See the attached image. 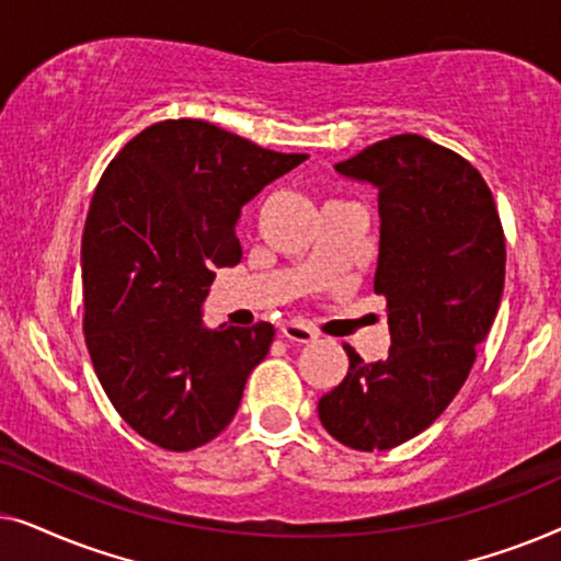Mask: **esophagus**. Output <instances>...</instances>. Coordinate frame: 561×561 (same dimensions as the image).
<instances>
[{
	"label": "esophagus",
	"instance_id": "34e87169",
	"mask_svg": "<svg viewBox=\"0 0 561 561\" xmlns=\"http://www.w3.org/2000/svg\"><path fill=\"white\" fill-rule=\"evenodd\" d=\"M280 332L288 342H298V344H311V342H317V336H319L317 329L304 324V321H286V324L280 327Z\"/></svg>",
	"mask_w": 561,
	"mask_h": 561
}]
</instances>
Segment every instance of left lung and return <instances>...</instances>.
<instances>
[{"instance_id":"left-lung-1","label":"left lung","mask_w":561,"mask_h":561,"mask_svg":"<svg viewBox=\"0 0 561 561\" xmlns=\"http://www.w3.org/2000/svg\"><path fill=\"white\" fill-rule=\"evenodd\" d=\"M378 186L380 255L390 352L350 370L321 396L319 419L344 447L386 451L442 416L493 327L505 280V237L478 168L421 135L367 145L334 165Z\"/></svg>"}]
</instances>
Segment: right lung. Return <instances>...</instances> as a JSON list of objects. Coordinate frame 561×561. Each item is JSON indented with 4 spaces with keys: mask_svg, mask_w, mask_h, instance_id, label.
Segmentation results:
<instances>
[{
    "mask_svg": "<svg viewBox=\"0 0 561 561\" xmlns=\"http://www.w3.org/2000/svg\"><path fill=\"white\" fill-rule=\"evenodd\" d=\"M309 156L275 152L204 119L156 122L99 181L81 240L83 336L104 393L168 451L211 442L240 409L275 329H204L214 267L242 257L237 217Z\"/></svg>",
    "mask_w": 561,
    "mask_h": 561,
    "instance_id": "right-lung-1",
    "label": "right lung"
}]
</instances>
